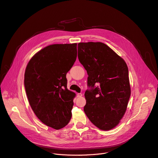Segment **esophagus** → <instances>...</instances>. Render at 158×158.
<instances>
[{
	"label": "esophagus",
	"mask_w": 158,
	"mask_h": 158,
	"mask_svg": "<svg viewBox=\"0 0 158 158\" xmlns=\"http://www.w3.org/2000/svg\"><path fill=\"white\" fill-rule=\"evenodd\" d=\"M81 96H82V94H81V93L77 94V97H78V98H81Z\"/></svg>",
	"instance_id": "34e87169"
}]
</instances>
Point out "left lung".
Wrapping results in <instances>:
<instances>
[{"mask_svg":"<svg viewBox=\"0 0 158 158\" xmlns=\"http://www.w3.org/2000/svg\"><path fill=\"white\" fill-rule=\"evenodd\" d=\"M78 57L89 75L84 112L102 130L116 127L123 117L131 90L125 60L102 42H80Z\"/></svg>","mask_w":158,"mask_h":158,"instance_id":"obj_1","label":"left lung"}]
</instances>
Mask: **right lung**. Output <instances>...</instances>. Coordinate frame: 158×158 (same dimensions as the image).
<instances>
[{
	"label": "right lung",
	"instance_id": "obj_1",
	"mask_svg": "<svg viewBox=\"0 0 158 158\" xmlns=\"http://www.w3.org/2000/svg\"><path fill=\"white\" fill-rule=\"evenodd\" d=\"M77 44H53L36 53L25 73L24 84L30 106L45 125L64 127L71 118L75 94L67 89L66 74L77 56Z\"/></svg>",
	"mask_w": 158,
	"mask_h": 158
}]
</instances>
